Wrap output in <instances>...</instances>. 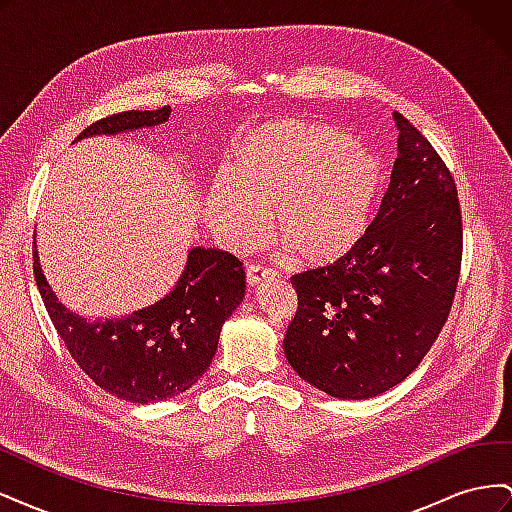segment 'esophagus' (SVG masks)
<instances>
[{"label": "esophagus", "instance_id": "34e87169", "mask_svg": "<svg viewBox=\"0 0 512 512\" xmlns=\"http://www.w3.org/2000/svg\"><path fill=\"white\" fill-rule=\"evenodd\" d=\"M277 277H280V273L273 271V269L262 267V265H250V267H247V284H250L252 288L265 286V284L277 280Z\"/></svg>", "mask_w": 512, "mask_h": 512}]
</instances>
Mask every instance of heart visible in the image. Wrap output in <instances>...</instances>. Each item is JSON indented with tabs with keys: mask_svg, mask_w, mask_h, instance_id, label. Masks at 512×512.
Masks as SVG:
<instances>
[{
	"mask_svg": "<svg viewBox=\"0 0 512 512\" xmlns=\"http://www.w3.org/2000/svg\"><path fill=\"white\" fill-rule=\"evenodd\" d=\"M380 179L378 158L344 132L305 119L271 121L243 138L235 173L213 185L205 218L232 250H247L273 215L294 254L331 265L365 237Z\"/></svg>",
	"mask_w": 512,
	"mask_h": 512,
	"instance_id": "b5f03b06",
	"label": "heart"
}]
</instances>
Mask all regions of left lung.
I'll return each mask as SVG.
<instances>
[{
  "mask_svg": "<svg viewBox=\"0 0 512 512\" xmlns=\"http://www.w3.org/2000/svg\"><path fill=\"white\" fill-rule=\"evenodd\" d=\"M393 117L399 153L365 237L333 265L290 277L299 307L286 359L339 399L376 397L412 374L444 327L461 271L455 179L427 138Z\"/></svg>",
  "mask_w": 512,
  "mask_h": 512,
  "instance_id": "obj_1",
  "label": "left lung"
}]
</instances>
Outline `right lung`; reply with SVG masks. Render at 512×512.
<instances>
[{"label": "right lung", "mask_w": 512, "mask_h": 512, "mask_svg": "<svg viewBox=\"0 0 512 512\" xmlns=\"http://www.w3.org/2000/svg\"><path fill=\"white\" fill-rule=\"evenodd\" d=\"M168 117L170 106L123 111L91 123L76 141L153 128ZM34 275L46 312L72 359L100 389L130 404H151L188 391L209 369L222 324L245 294L243 262L211 247H192L175 288L158 303L119 320H87L57 299L40 267L36 235Z\"/></svg>", "instance_id": "add662e5"}]
</instances>
